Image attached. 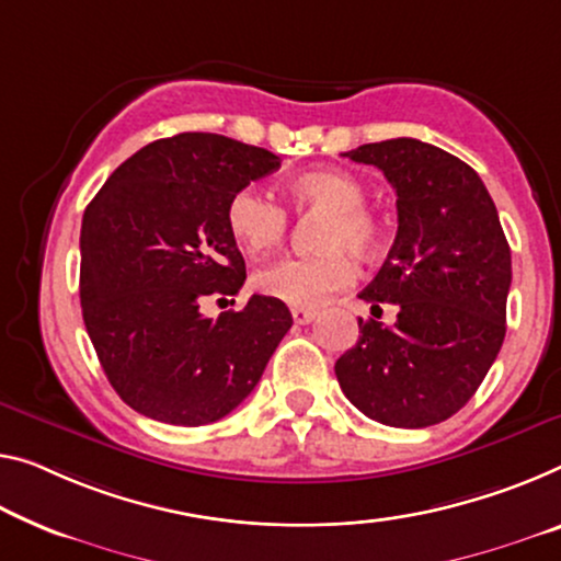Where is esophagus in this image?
I'll return each mask as SVG.
<instances>
[{"label":"esophagus","instance_id":"esophagus-1","mask_svg":"<svg viewBox=\"0 0 561 561\" xmlns=\"http://www.w3.org/2000/svg\"><path fill=\"white\" fill-rule=\"evenodd\" d=\"M290 316L298 325H308L316 318V310L313 308H290Z\"/></svg>","mask_w":561,"mask_h":561}]
</instances>
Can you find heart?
Returning a JSON list of instances; mask_svg holds the SVG:
<instances>
[{"label": "heart", "mask_w": 561, "mask_h": 561, "mask_svg": "<svg viewBox=\"0 0 561 561\" xmlns=\"http://www.w3.org/2000/svg\"><path fill=\"white\" fill-rule=\"evenodd\" d=\"M286 191L298 213H323L318 222L313 255L283 257L257 273V288L265 296L296 308H313L333 293L348 288L356 278L346 248L358 255H374L383 243V220L366 205V185L346 170L318 168L290 178ZM230 236L251 257L271 253L288 232V213L261 187L245 185L232 193L226 208Z\"/></svg>", "instance_id": "1"}]
</instances>
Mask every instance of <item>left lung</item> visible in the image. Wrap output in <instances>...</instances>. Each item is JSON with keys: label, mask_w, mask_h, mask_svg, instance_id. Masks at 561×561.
<instances>
[{"label": "left lung", "mask_w": 561, "mask_h": 561, "mask_svg": "<svg viewBox=\"0 0 561 561\" xmlns=\"http://www.w3.org/2000/svg\"><path fill=\"white\" fill-rule=\"evenodd\" d=\"M343 154L376 165L396 191V240L358 298L370 310L399 306V316L393 325L358 318L335 376L368 419L442 424L477 393L504 343L512 251L494 201L467 162L413 137Z\"/></svg>", "instance_id": "1"}]
</instances>
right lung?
<instances>
[{
    "mask_svg": "<svg viewBox=\"0 0 561 561\" xmlns=\"http://www.w3.org/2000/svg\"><path fill=\"white\" fill-rule=\"evenodd\" d=\"M278 168L263 148L180 133L127 158L84 210V329L112 389L142 416L172 426L228 416L293 325L271 296L201 313L205 298L236 296L245 283L228 201Z\"/></svg>",
    "mask_w": 561,
    "mask_h": 561,
    "instance_id": "right-lung-1",
    "label": "right lung"
}]
</instances>
